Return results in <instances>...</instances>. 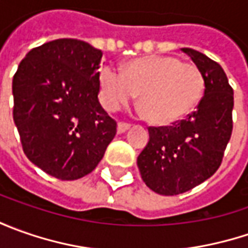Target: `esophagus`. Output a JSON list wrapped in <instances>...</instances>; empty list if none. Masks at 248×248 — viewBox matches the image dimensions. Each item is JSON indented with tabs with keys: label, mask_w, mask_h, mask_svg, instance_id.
I'll list each match as a JSON object with an SVG mask.
<instances>
[{
	"label": "esophagus",
	"mask_w": 248,
	"mask_h": 248,
	"mask_svg": "<svg viewBox=\"0 0 248 248\" xmlns=\"http://www.w3.org/2000/svg\"><path fill=\"white\" fill-rule=\"evenodd\" d=\"M131 127V124L128 123H123V121H120L119 124H117V134H123V132H125L127 129Z\"/></svg>",
	"instance_id": "34e87169"
}]
</instances>
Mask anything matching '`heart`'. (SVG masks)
Masks as SVG:
<instances>
[{
	"instance_id": "1",
	"label": "heart",
	"mask_w": 248,
	"mask_h": 248,
	"mask_svg": "<svg viewBox=\"0 0 248 248\" xmlns=\"http://www.w3.org/2000/svg\"><path fill=\"white\" fill-rule=\"evenodd\" d=\"M202 70L175 56H150L132 61L124 73L106 66L99 73V100L117 111L139 93V108L156 125H170L187 117L204 96Z\"/></svg>"
}]
</instances>
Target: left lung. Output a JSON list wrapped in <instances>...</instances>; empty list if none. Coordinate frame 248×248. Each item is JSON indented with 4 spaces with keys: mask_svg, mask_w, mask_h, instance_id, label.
I'll list each match as a JSON object with an SVG mask.
<instances>
[{
    "mask_svg": "<svg viewBox=\"0 0 248 248\" xmlns=\"http://www.w3.org/2000/svg\"><path fill=\"white\" fill-rule=\"evenodd\" d=\"M182 51L204 76V96L185 120L150 127L148 145L137 160L143 182L163 196L185 193L213 175L233 128V90L224 69L204 53Z\"/></svg>",
    "mask_w": 248,
    "mask_h": 248,
    "instance_id": "obj_1",
    "label": "left lung"
}]
</instances>
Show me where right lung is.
Segmentation results:
<instances>
[{
    "mask_svg": "<svg viewBox=\"0 0 248 248\" xmlns=\"http://www.w3.org/2000/svg\"><path fill=\"white\" fill-rule=\"evenodd\" d=\"M102 51L61 38L33 48L12 81L14 121L24 155L46 174L74 181L92 172L116 135L100 106Z\"/></svg>",
    "mask_w": 248,
    "mask_h": 248,
    "instance_id": "add662e5",
    "label": "right lung"
}]
</instances>
